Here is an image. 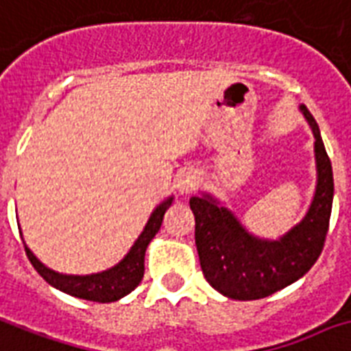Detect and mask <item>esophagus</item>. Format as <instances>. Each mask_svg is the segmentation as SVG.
Instances as JSON below:
<instances>
[{
  "label": "esophagus",
  "mask_w": 351,
  "mask_h": 351,
  "mask_svg": "<svg viewBox=\"0 0 351 351\" xmlns=\"http://www.w3.org/2000/svg\"><path fill=\"white\" fill-rule=\"evenodd\" d=\"M197 183H199L197 173L192 172V170H186V172L181 173L178 179L179 193H183V195H186V193H192L193 190H195V186H197Z\"/></svg>",
  "instance_id": "34e87169"
}]
</instances>
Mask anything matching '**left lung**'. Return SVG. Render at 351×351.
<instances>
[{
	"instance_id": "1",
	"label": "left lung",
	"mask_w": 351,
	"mask_h": 351,
	"mask_svg": "<svg viewBox=\"0 0 351 351\" xmlns=\"http://www.w3.org/2000/svg\"><path fill=\"white\" fill-rule=\"evenodd\" d=\"M301 112L315 137L317 165L313 201L301 223L279 239H261L210 193L190 197L201 270L224 297L255 301L271 295L301 279L321 255L332 214L333 172L317 123L304 105Z\"/></svg>"
}]
</instances>
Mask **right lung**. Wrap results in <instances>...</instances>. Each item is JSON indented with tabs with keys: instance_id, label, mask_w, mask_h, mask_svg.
<instances>
[{
	"instance_id": "add662e5",
	"label": "right lung",
	"mask_w": 351,
	"mask_h": 351,
	"mask_svg": "<svg viewBox=\"0 0 351 351\" xmlns=\"http://www.w3.org/2000/svg\"><path fill=\"white\" fill-rule=\"evenodd\" d=\"M173 197L165 199L158 208L154 210L148 223L145 224L141 235L137 237L134 246L130 248L125 257H123L116 266L108 270L99 271V274H90V276H66L47 268L36 255L30 252V248L25 245L27 257L32 263L39 276L49 282L50 287L58 288L72 297L77 299H86L94 302H114L121 297L128 295L134 288L141 282L143 274H145V252H147L148 243L156 237V234L161 228L162 215L172 204Z\"/></svg>"
}]
</instances>
